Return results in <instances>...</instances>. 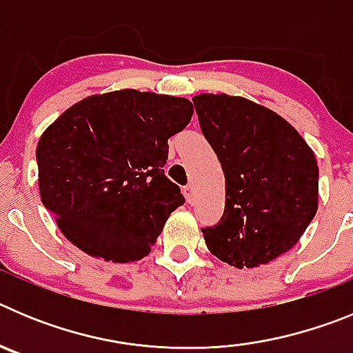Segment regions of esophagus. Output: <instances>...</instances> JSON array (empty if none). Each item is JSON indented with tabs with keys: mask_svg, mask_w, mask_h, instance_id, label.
<instances>
[{
	"mask_svg": "<svg viewBox=\"0 0 353 353\" xmlns=\"http://www.w3.org/2000/svg\"><path fill=\"white\" fill-rule=\"evenodd\" d=\"M183 196H185V199L187 201H189V203H192V201H194V185H192V183H189V185H185L183 187Z\"/></svg>",
	"mask_w": 353,
	"mask_h": 353,
	"instance_id": "esophagus-1",
	"label": "esophagus"
}]
</instances>
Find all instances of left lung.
<instances>
[{
    "label": "left lung",
    "mask_w": 353,
    "mask_h": 353,
    "mask_svg": "<svg viewBox=\"0 0 353 353\" xmlns=\"http://www.w3.org/2000/svg\"><path fill=\"white\" fill-rule=\"evenodd\" d=\"M226 179L221 221L203 228L212 254L236 269L297 244L318 208V164L301 134L270 109L226 93L192 99Z\"/></svg>",
    "instance_id": "obj_1"
}]
</instances>
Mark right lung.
I'll list each match as a JSON object with an SVG mask.
<instances>
[{"instance_id": "obj_1", "label": "right lung", "mask_w": 353, "mask_h": 353, "mask_svg": "<svg viewBox=\"0 0 353 353\" xmlns=\"http://www.w3.org/2000/svg\"><path fill=\"white\" fill-rule=\"evenodd\" d=\"M192 113L182 97L118 90L77 102L46 129L37 146L40 198L72 244L114 263L152 251L185 203L164 164L168 139Z\"/></svg>"}]
</instances>
